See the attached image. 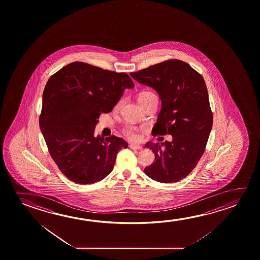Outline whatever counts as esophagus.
<instances>
[{"label":"esophagus","instance_id":"1","mask_svg":"<svg viewBox=\"0 0 260 260\" xmlns=\"http://www.w3.org/2000/svg\"><path fill=\"white\" fill-rule=\"evenodd\" d=\"M129 148H131L132 149H139V150L142 149V147H141V146H139V145L135 144L129 145Z\"/></svg>","mask_w":260,"mask_h":260}]
</instances>
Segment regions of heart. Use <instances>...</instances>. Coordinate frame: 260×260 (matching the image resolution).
<instances>
[{"instance_id":"1","label":"heart","mask_w":260,"mask_h":260,"mask_svg":"<svg viewBox=\"0 0 260 260\" xmlns=\"http://www.w3.org/2000/svg\"><path fill=\"white\" fill-rule=\"evenodd\" d=\"M150 96H154V94L152 93V92H150V91H143V92H141V93L139 95L138 100H139V102H140V101H142V100H145V99L149 98ZM120 104H121V101H119V103L116 104L115 110L119 109V107H120ZM123 132L124 135L127 137L128 139H129V140H132V141H138V140L140 139L139 129L134 128V127H128V128H126L124 129Z\"/></svg>"}]
</instances>
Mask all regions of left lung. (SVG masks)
<instances>
[{"instance_id":"1","label":"left lung","mask_w":260,"mask_h":260,"mask_svg":"<svg viewBox=\"0 0 260 260\" xmlns=\"http://www.w3.org/2000/svg\"><path fill=\"white\" fill-rule=\"evenodd\" d=\"M129 75L155 89L161 100L154 134L172 136V141L161 144L146 143L155 154V161L145 168V174L161 183L178 182L200 161L212 128L204 79L179 60H166Z\"/></svg>"}]
</instances>
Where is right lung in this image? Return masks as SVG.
<instances>
[{
    "instance_id": "obj_1",
    "label": "right lung",
    "mask_w": 260,
    "mask_h": 260,
    "mask_svg": "<svg viewBox=\"0 0 260 260\" xmlns=\"http://www.w3.org/2000/svg\"><path fill=\"white\" fill-rule=\"evenodd\" d=\"M134 84L126 73L75 61L49 79L43 94L40 128L62 174L92 184L113 170L117 154L128 148L119 137L94 136L100 115L112 111Z\"/></svg>"
}]
</instances>
